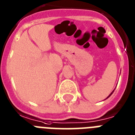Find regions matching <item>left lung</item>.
I'll return each mask as SVG.
<instances>
[{"label":"left lung","mask_w":135,"mask_h":135,"mask_svg":"<svg viewBox=\"0 0 135 135\" xmlns=\"http://www.w3.org/2000/svg\"><path fill=\"white\" fill-rule=\"evenodd\" d=\"M114 90H113V91H112V92H111V94H110L109 95V96H108V97H107V98H109V97H110V96H111V94H113V92H114ZM107 98H106V99H107Z\"/></svg>","instance_id":"8db88e82"}]
</instances>
